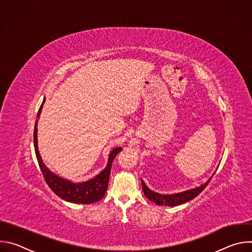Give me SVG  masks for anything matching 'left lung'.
<instances>
[{
  "instance_id": "left-lung-1",
  "label": "left lung",
  "mask_w": 252,
  "mask_h": 252,
  "mask_svg": "<svg viewBox=\"0 0 252 252\" xmlns=\"http://www.w3.org/2000/svg\"><path fill=\"white\" fill-rule=\"evenodd\" d=\"M211 177L208 179V181L193 189H189V190H186L183 192H178V193H174V194H160L158 192H155L153 190H151L146 184L143 183V181L141 179V186H142V190L145 195L147 196V198H149L150 200H152L153 202L157 203L158 205H167V206H176L179 204H183L185 202H188L191 199H193L194 197H196L209 184Z\"/></svg>"
}]
</instances>
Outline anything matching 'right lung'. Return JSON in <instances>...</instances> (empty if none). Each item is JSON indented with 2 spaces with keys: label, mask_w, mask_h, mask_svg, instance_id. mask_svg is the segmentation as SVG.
I'll return each instance as SVG.
<instances>
[{
  "label": "right lung",
  "mask_w": 252,
  "mask_h": 252,
  "mask_svg": "<svg viewBox=\"0 0 252 252\" xmlns=\"http://www.w3.org/2000/svg\"><path fill=\"white\" fill-rule=\"evenodd\" d=\"M46 99L43 100V103L41 104L37 117L39 118L41 115V111L43 109V104ZM38 121H35L34 124V129H33V146H34V152L35 157H37L41 171L44 175L45 181L47 185L50 187V189L61 198H63L65 201L73 202V203H83V204H90L96 202L100 200L106 191L107 186H109V179H110V173L113 161L116 158V156L123 151L122 148H116L114 149L109 157V161H107L106 167L100 171L95 177L90 179L88 182L75 184L73 182H69L67 179L62 178L55 173H53L43 162L42 158L39 153L38 149V139H37V128Z\"/></svg>",
  "instance_id": "add662e5"
}]
</instances>
